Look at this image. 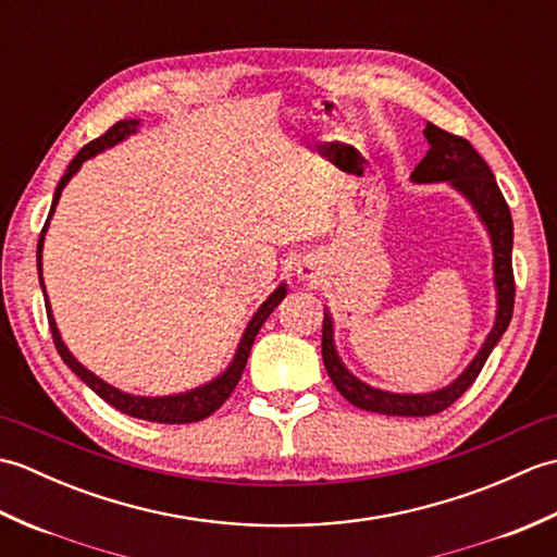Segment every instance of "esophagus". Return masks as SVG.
<instances>
[{
    "instance_id": "1",
    "label": "esophagus",
    "mask_w": 557,
    "mask_h": 557,
    "mask_svg": "<svg viewBox=\"0 0 557 557\" xmlns=\"http://www.w3.org/2000/svg\"><path fill=\"white\" fill-rule=\"evenodd\" d=\"M299 272H301V270H299ZM301 277H309V275H306V270H304V272H301Z\"/></svg>"
}]
</instances>
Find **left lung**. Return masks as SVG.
<instances>
[{"mask_svg":"<svg viewBox=\"0 0 557 557\" xmlns=\"http://www.w3.org/2000/svg\"><path fill=\"white\" fill-rule=\"evenodd\" d=\"M423 136L429 138V152L411 172V180L417 184H431V182H449L457 191L465 194L471 206L476 208L483 224L488 227L491 242H493V256H495V289H498V315H495V325L491 335L483 342L476 359L469 363V369L461 373L453 385H447L437 393L429 395H393L383 393L357 381L345 366H342L335 342H333V318L325 313L323 318V363L327 369L330 381L335 383L339 395L354 407L387 413V417H433V413L445 411L449 405L467 393L479 377L483 363L488 361L493 347L512 321L515 309V272H512V215L507 208V200L500 191L498 182L491 172L474 146L467 138L455 136L445 132V128L435 124H425Z\"/></svg>","mask_w":557,"mask_h":557,"instance_id":"1","label":"left lung"}]
</instances>
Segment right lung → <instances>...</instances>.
<instances>
[{
	"label": "right lung",
	"instance_id": "1",
	"mask_svg": "<svg viewBox=\"0 0 557 557\" xmlns=\"http://www.w3.org/2000/svg\"><path fill=\"white\" fill-rule=\"evenodd\" d=\"M138 126V120H122L116 122L114 126H110L108 132H104L100 138L90 140L88 146H83L78 150V156L71 160L66 174L62 176V182L57 184V191H54V198H52V208H50V215H47V222L45 227L40 232V239H38V275H40V285H42V242H45V232H47V224H50V218L54 212V206L59 203V196H62V188L66 186V182L71 180L78 172V168L83 162H86L88 158L98 156L100 150L110 148L114 144H120V140H124L128 134H134ZM42 294H45V285H42ZM47 297V294H45ZM287 297V287L280 285L275 292L270 294L268 301L260 306V309L256 311V315L251 318V323H248L246 333L239 342V349H236V357L232 361V366L227 371H224L220 377H215V381L198 387V389H191V393H184V395H172V397H136V395H128V393H122V389H116L112 385H108L104 381H100L98 375H92L88 369H83V366L71 357L69 349L64 347L62 337H59V330L54 325V318H52V311H50V301H47V321H50V330H52V339H54V347L59 351V357L64 359V363L69 366L71 371H74L83 383H86L92 393L100 395L108 405H112L114 409H120L122 413H128V417L134 419H144V421H156V423H194V421H200L210 417L212 411H218L224 399H227L232 393L236 383H239V377L246 369V361H248V351H251L253 347V339L258 335L260 325H263L268 321V315L275 311V306Z\"/></svg>",
	"mask_w": 557,
	"mask_h": 557
}]
</instances>
